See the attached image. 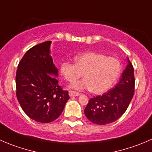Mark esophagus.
Wrapping results in <instances>:
<instances>
[{"mask_svg": "<svg viewBox=\"0 0 152 152\" xmlns=\"http://www.w3.org/2000/svg\"><path fill=\"white\" fill-rule=\"evenodd\" d=\"M68 94H69V96H79V93L74 92V91H69Z\"/></svg>", "mask_w": 152, "mask_h": 152, "instance_id": "1", "label": "esophagus"}]
</instances>
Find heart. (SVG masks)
Wrapping results in <instances>:
<instances>
[{
	"instance_id": "1",
	"label": "heart",
	"mask_w": 152,
	"mask_h": 152,
	"mask_svg": "<svg viewBox=\"0 0 152 152\" xmlns=\"http://www.w3.org/2000/svg\"><path fill=\"white\" fill-rule=\"evenodd\" d=\"M120 70L118 59L94 52L76 56L75 63L64 61L60 64V73L68 82H74L82 74L85 77L72 84L70 88L77 91L91 90L96 94L110 89L117 82Z\"/></svg>"
}]
</instances>
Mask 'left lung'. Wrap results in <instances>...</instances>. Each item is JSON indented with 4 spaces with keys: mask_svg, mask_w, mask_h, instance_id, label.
<instances>
[{
    "mask_svg": "<svg viewBox=\"0 0 152 152\" xmlns=\"http://www.w3.org/2000/svg\"><path fill=\"white\" fill-rule=\"evenodd\" d=\"M127 61V66L115 87L89 100L84 113L91 123L101 126L111 123L127 110L133 98L135 85L133 66L129 58Z\"/></svg>",
    "mask_w": 152,
    "mask_h": 152,
    "instance_id": "obj_1",
    "label": "left lung"
}]
</instances>
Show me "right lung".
<instances>
[{
	"label": "right lung",
	"instance_id": "1",
	"mask_svg": "<svg viewBox=\"0 0 152 152\" xmlns=\"http://www.w3.org/2000/svg\"><path fill=\"white\" fill-rule=\"evenodd\" d=\"M51 42L29 50L18 66L16 96L24 113L32 120L48 123L56 120L70 99L56 77L58 69L50 56Z\"/></svg>",
	"mask_w": 152,
	"mask_h": 152
}]
</instances>
